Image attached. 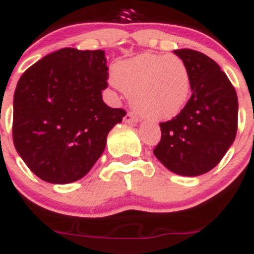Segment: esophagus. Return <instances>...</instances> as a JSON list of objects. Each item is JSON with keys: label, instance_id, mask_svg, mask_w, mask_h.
<instances>
[{"label": "esophagus", "instance_id": "1", "mask_svg": "<svg viewBox=\"0 0 254 254\" xmlns=\"http://www.w3.org/2000/svg\"><path fill=\"white\" fill-rule=\"evenodd\" d=\"M124 123H129V124H135V123H137V118H135L134 115L130 114V113H127V114L124 117Z\"/></svg>", "mask_w": 254, "mask_h": 254}]
</instances>
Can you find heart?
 <instances>
[{
	"instance_id": "b5f03b06",
	"label": "heart",
	"mask_w": 254,
	"mask_h": 254,
	"mask_svg": "<svg viewBox=\"0 0 254 254\" xmlns=\"http://www.w3.org/2000/svg\"><path fill=\"white\" fill-rule=\"evenodd\" d=\"M114 84L131 97L141 118L166 122L177 117L189 103L192 78L180 57L141 53L113 65Z\"/></svg>"
}]
</instances>
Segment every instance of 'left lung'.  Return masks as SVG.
<instances>
[{
  "label": "left lung",
  "instance_id": "obj_1",
  "mask_svg": "<svg viewBox=\"0 0 254 254\" xmlns=\"http://www.w3.org/2000/svg\"><path fill=\"white\" fill-rule=\"evenodd\" d=\"M192 78V95L181 113L160 124L156 159L181 176H200L221 161L237 132L238 99L220 65L201 52L176 49Z\"/></svg>",
  "mask_w": 254,
  "mask_h": 254
}]
</instances>
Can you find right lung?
Returning <instances> with one entry per match:
<instances>
[{"instance_id":"add662e5","label":"right lung","mask_w":254,"mask_h":254,"mask_svg":"<svg viewBox=\"0 0 254 254\" xmlns=\"http://www.w3.org/2000/svg\"><path fill=\"white\" fill-rule=\"evenodd\" d=\"M104 51L62 48L22 74L13 97V144L36 176L49 184L84 177L102 156L110 130L127 113L103 102Z\"/></svg>"}]
</instances>
